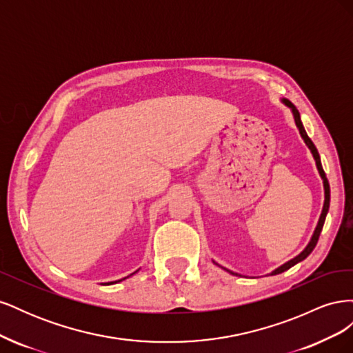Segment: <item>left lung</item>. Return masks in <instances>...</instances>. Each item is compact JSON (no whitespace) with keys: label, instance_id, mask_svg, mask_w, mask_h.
I'll list each match as a JSON object with an SVG mask.
<instances>
[{"label":"left lung","instance_id":"8db88e82","mask_svg":"<svg viewBox=\"0 0 353 353\" xmlns=\"http://www.w3.org/2000/svg\"><path fill=\"white\" fill-rule=\"evenodd\" d=\"M283 103H284L285 105H288V108L292 109V112H293V116H294V122H296V126L299 128V132H301V135H302V138H303V140H305L306 145L309 147V150H311V152H312V154H314V159H315V162H316V168H318V172H319V175H321V178H323V183H324L325 200H324V206H323L321 216H319L318 225H316V228H315V231H314V236H312L311 241H309V244H307L306 248H305V250H303L301 254H297L294 259L288 261L287 263L281 265L280 268H276L275 271H272V272H271V275H276V274H281V272H284V271H287V270H290L292 266H294L297 262H301V261L306 259L307 256L311 254V252L315 249V245H316V243H318L319 234H321V231H323V227H324V221H325L327 212H328V208H330V184H328V179H327V176H325L324 169H323V165H321V159H319V154H318L316 147L314 145V143H312L311 138L307 137V134H306V131H305V128H303V125H302V121H301V114H299V110L294 108V104H293L292 101H288V100H283ZM228 272H231V271H228ZM231 274H234V272H231ZM234 275H239V274H234Z\"/></svg>","mask_w":353,"mask_h":353}]
</instances>
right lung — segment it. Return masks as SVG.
<instances>
[{
  "instance_id": "add662e5",
  "label": "right lung",
  "mask_w": 353,
  "mask_h": 353,
  "mask_svg": "<svg viewBox=\"0 0 353 353\" xmlns=\"http://www.w3.org/2000/svg\"><path fill=\"white\" fill-rule=\"evenodd\" d=\"M125 280V279H123ZM119 281H122V280H119ZM114 283H117V281H114ZM108 284H113V283H108Z\"/></svg>"
}]
</instances>
